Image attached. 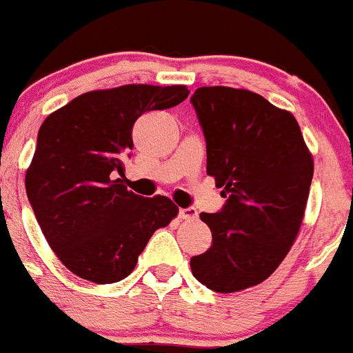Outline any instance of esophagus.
Segmentation results:
<instances>
[{"mask_svg":"<svg viewBox=\"0 0 353 353\" xmlns=\"http://www.w3.org/2000/svg\"><path fill=\"white\" fill-rule=\"evenodd\" d=\"M179 216L182 218V220H194V218L198 216V212L194 208H185V209H180Z\"/></svg>","mask_w":353,"mask_h":353,"instance_id":"34e87169","label":"esophagus"}]
</instances>
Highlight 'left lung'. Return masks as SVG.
Segmentation results:
<instances>
[{
	"label": "left lung",
	"instance_id": "left-lung-1",
	"mask_svg": "<svg viewBox=\"0 0 353 353\" xmlns=\"http://www.w3.org/2000/svg\"><path fill=\"white\" fill-rule=\"evenodd\" d=\"M208 148V174L227 198L202 212L212 232L193 276L214 292L269 278L292 247L312 183L314 162L292 113L249 90L203 86L191 97Z\"/></svg>",
	"mask_w": 353,
	"mask_h": 353
}]
</instances>
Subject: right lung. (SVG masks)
Here are the masks:
<instances>
[{"instance_id": "add662e5", "label": "right lung", "mask_w": 353, "mask_h": 353, "mask_svg": "<svg viewBox=\"0 0 353 353\" xmlns=\"http://www.w3.org/2000/svg\"><path fill=\"white\" fill-rule=\"evenodd\" d=\"M188 95L185 86L97 90L41 124L26 196L48 245L75 276L117 283L135 269L153 232L176 216L168 196L144 198L122 185V160L130 157L131 130L142 113L173 108Z\"/></svg>"}]
</instances>
